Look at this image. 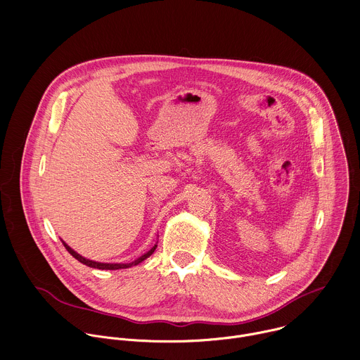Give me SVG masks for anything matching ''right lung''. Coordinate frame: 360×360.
I'll list each match as a JSON object with an SVG mask.
<instances>
[{
    "mask_svg": "<svg viewBox=\"0 0 360 360\" xmlns=\"http://www.w3.org/2000/svg\"><path fill=\"white\" fill-rule=\"evenodd\" d=\"M63 245H65V248L68 249V252H69L75 259H77L79 262H82L83 264H86V266H89V267L101 269V270H117V269H127V267H131V266H136V264H139L141 262H143L145 259H148V257L155 252V249L158 248V245H155L149 252H146L145 255H142L141 257H138L136 260H134V262H131V263H100V262H94V260H90V259L83 257L82 255H79L77 252H75V250H73L69 245H66L65 242H63Z\"/></svg>",
    "mask_w": 360,
    "mask_h": 360,
    "instance_id": "add662e5",
    "label": "right lung"
}]
</instances>
